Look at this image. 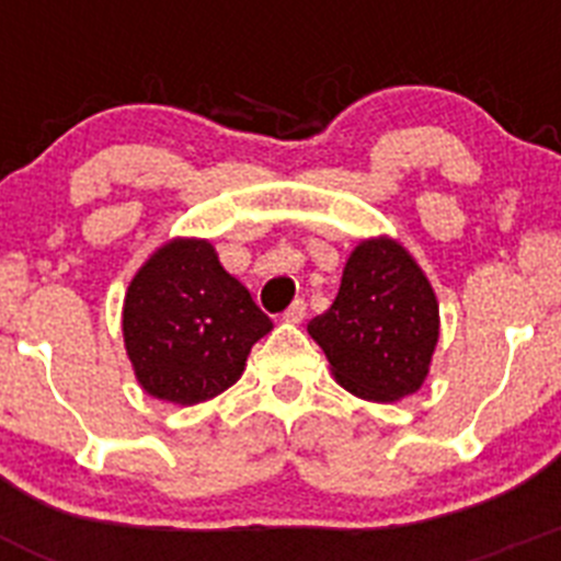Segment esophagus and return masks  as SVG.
I'll return each mask as SVG.
<instances>
[{
	"label": "esophagus",
	"mask_w": 561,
	"mask_h": 561,
	"mask_svg": "<svg viewBox=\"0 0 561 561\" xmlns=\"http://www.w3.org/2000/svg\"><path fill=\"white\" fill-rule=\"evenodd\" d=\"M304 317H306V304H304V300H295V304H291L289 309L284 311L286 323H300Z\"/></svg>",
	"instance_id": "34e87169"
}]
</instances>
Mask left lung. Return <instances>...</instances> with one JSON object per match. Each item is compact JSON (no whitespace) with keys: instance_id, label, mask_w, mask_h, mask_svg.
Returning <instances> with one entry per match:
<instances>
[{"instance_id":"left-lung-1","label":"left lung","mask_w":561,"mask_h":561,"mask_svg":"<svg viewBox=\"0 0 561 561\" xmlns=\"http://www.w3.org/2000/svg\"><path fill=\"white\" fill-rule=\"evenodd\" d=\"M438 329L427 275L388 236L351 252L334 304L309 323L334 379L368 401L404 399L424 385Z\"/></svg>"}]
</instances>
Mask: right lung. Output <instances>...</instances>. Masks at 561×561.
<instances>
[{
	"label": "right lung",
	"instance_id": "right-lung-1",
	"mask_svg": "<svg viewBox=\"0 0 561 561\" xmlns=\"http://www.w3.org/2000/svg\"><path fill=\"white\" fill-rule=\"evenodd\" d=\"M270 331V317L202 238L160 247L123 304V340L137 381L173 404H199L236 385L250 348Z\"/></svg>",
	"mask_w": 561,
	"mask_h": 561
}]
</instances>
